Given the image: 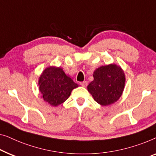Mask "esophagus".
<instances>
[{
    "mask_svg": "<svg viewBox=\"0 0 156 156\" xmlns=\"http://www.w3.org/2000/svg\"><path fill=\"white\" fill-rule=\"evenodd\" d=\"M80 85H82L83 87H85V86H87V83L86 82V81H83V82H80Z\"/></svg>",
    "mask_w": 156,
    "mask_h": 156,
    "instance_id": "esophagus-1",
    "label": "esophagus"
}]
</instances>
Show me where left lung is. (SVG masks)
Masks as SVG:
<instances>
[{"label":"left lung","instance_id":"obj_1","mask_svg":"<svg viewBox=\"0 0 156 156\" xmlns=\"http://www.w3.org/2000/svg\"><path fill=\"white\" fill-rule=\"evenodd\" d=\"M93 78L87 90L98 104L107 106L119 99L126 80L121 67L116 64L100 66L94 71Z\"/></svg>","mask_w":156,"mask_h":156}]
</instances>
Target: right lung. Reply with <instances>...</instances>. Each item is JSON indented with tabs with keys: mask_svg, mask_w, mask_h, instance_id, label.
Returning a JSON list of instances; mask_svg holds the SVG:
<instances>
[{
	"mask_svg": "<svg viewBox=\"0 0 156 156\" xmlns=\"http://www.w3.org/2000/svg\"><path fill=\"white\" fill-rule=\"evenodd\" d=\"M39 90L43 99L51 106L56 107L66 100L78 84L66 75L60 67L49 66L39 78Z\"/></svg>",
	"mask_w": 156,
	"mask_h": 156,
	"instance_id": "1",
	"label": "right lung"
}]
</instances>
